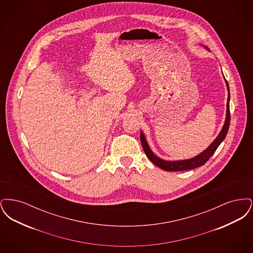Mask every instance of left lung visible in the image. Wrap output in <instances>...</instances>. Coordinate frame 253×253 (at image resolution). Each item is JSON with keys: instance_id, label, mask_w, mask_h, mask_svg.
Masks as SVG:
<instances>
[{"instance_id": "8db88e82", "label": "left lung", "mask_w": 253, "mask_h": 253, "mask_svg": "<svg viewBox=\"0 0 253 253\" xmlns=\"http://www.w3.org/2000/svg\"><path fill=\"white\" fill-rule=\"evenodd\" d=\"M207 48V47H205ZM226 85H227V89L229 92L228 95V102H227V112H226V120L225 123L222 127V130L219 132V134L217 135L216 138L210 144V146L204 150L202 153H200L199 155L195 156L192 158L189 159H182V160H165L162 159L159 157H157V155L154 154V152L152 151V149L150 148V146L148 144V141L145 137V134L141 131L140 132V140H141V145L143 147L145 154L148 157V158L155 164L157 167L163 169L164 170L167 171H178V170H188V169H192L197 168L200 166H203L205 163L210 159V157H211L214 152L216 151L217 148L219 147V145L222 143V141L225 139L228 131H229V121H230V114H229V87L228 82L225 80Z\"/></svg>"}]
</instances>
